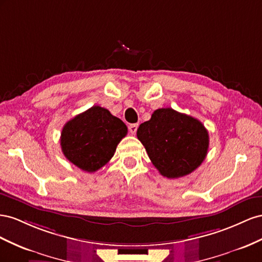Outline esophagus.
Returning a JSON list of instances; mask_svg holds the SVG:
<instances>
[{
    "label": "esophagus",
    "mask_w": 262,
    "mask_h": 262,
    "mask_svg": "<svg viewBox=\"0 0 262 262\" xmlns=\"http://www.w3.org/2000/svg\"><path fill=\"white\" fill-rule=\"evenodd\" d=\"M137 128H138V124H130V125L128 126L129 133L133 134V135H135L136 132H137Z\"/></svg>",
    "instance_id": "obj_1"
}]
</instances>
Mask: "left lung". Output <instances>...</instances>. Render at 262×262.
Returning <instances> with one entry per match:
<instances>
[{
  "label": "left lung",
  "instance_id": "1",
  "mask_svg": "<svg viewBox=\"0 0 262 262\" xmlns=\"http://www.w3.org/2000/svg\"><path fill=\"white\" fill-rule=\"evenodd\" d=\"M137 138L160 174L177 179L193 172L208 150V133L199 119L167 107L140 124Z\"/></svg>",
  "mask_w": 262,
  "mask_h": 262
}]
</instances>
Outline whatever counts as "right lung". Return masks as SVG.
Segmentation results:
<instances>
[{
	"label": "right lung",
	"mask_w": 262,
	"mask_h": 262,
	"mask_svg": "<svg viewBox=\"0 0 262 262\" xmlns=\"http://www.w3.org/2000/svg\"><path fill=\"white\" fill-rule=\"evenodd\" d=\"M127 135V126L101 106H92L63 126L61 150L74 166L95 172L111 160L116 147Z\"/></svg>",
	"instance_id": "right-lung-1"
}]
</instances>
